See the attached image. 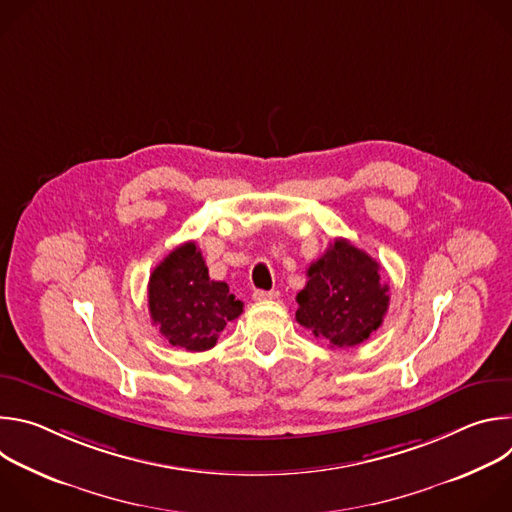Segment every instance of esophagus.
Wrapping results in <instances>:
<instances>
[{
    "mask_svg": "<svg viewBox=\"0 0 512 512\" xmlns=\"http://www.w3.org/2000/svg\"><path fill=\"white\" fill-rule=\"evenodd\" d=\"M277 296H279V291H275V289H269V291H265V289H255V291H253V300H257V302L275 300Z\"/></svg>",
    "mask_w": 512,
    "mask_h": 512,
    "instance_id": "esophagus-1",
    "label": "esophagus"
}]
</instances>
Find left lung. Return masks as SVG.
Returning a JSON list of instances; mask_svg holds the SVG:
<instances>
[{
    "label": "left lung",
    "mask_w": 512,
    "mask_h": 512,
    "mask_svg": "<svg viewBox=\"0 0 512 512\" xmlns=\"http://www.w3.org/2000/svg\"><path fill=\"white\" fill-rule=\"evenodd\" d=\"M296 320L316 338L348 348L367 340L389 310V285L379 263L346 239L308 269V283L298 294Z\"/></svg>",
    "instance_id": "obj_1"
}]
</instances>
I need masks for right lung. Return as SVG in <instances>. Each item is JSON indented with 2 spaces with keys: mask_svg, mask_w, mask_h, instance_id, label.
<instances>
[{
  "mask_svg": "<svg viewBox=\"0 0 512 512\" xmlns=\"http://www.w3.org/2000/svg\"><path fill=\"white\" fill-rule=\"evenodd\" d=\"M148 300L152 322L176 348L202 352L216 344L218 334L241 316L225 281L208 277V267L196 243L176 247L150 275Z\"/></svg>",
  "mask_w": 512,
  "mask_h": 512,
  "instance_id": "obj_1",
  "label": "right lung"
}]
</instances>
